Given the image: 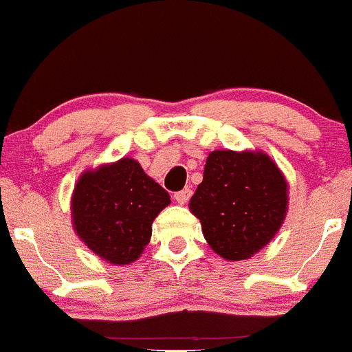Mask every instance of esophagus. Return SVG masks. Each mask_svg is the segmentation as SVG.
Masks as SVG:
<instances>
[{
  "instance_id": "34e87169",
  "label": "esophagus",
  "mask_w": 352,
  "mask_h": 352,
  "mask_svg": "<svg viewBox=\"0 0 352 352\" xmlns=\"http://www.w3.org/2000/svg\"><path fill=\"white\" fill-rule=\"evenodd\" d=\"M190 195H192V188H183V190L174 194V199H176V203L178 204H186L188 203V199H190Z\"/></svg>"
}]
</instances>
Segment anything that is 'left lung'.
<instances>
[{
    "label": "left lung",
    "instance_id": "8db88e82",
    "mask_svg": "<svg viewBox=\"0 0 352 352\" xmlns=\"http://www.w3.org/2000/svg\"><path fill=\"white\" fill-rule=\"evenodd\" d=\"M287 182L266 153L217 149L190 199L208 245L227 261L252 257L272 241L287 211Z\"/></svg>",
    "mask_w": 352,
    "mask_h": 352
}]
</instances>
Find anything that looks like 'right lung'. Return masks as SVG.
<instances>
[{
	"label": "right lung",
	"mask_w": 352,
	"mask_h": 352,
	"mask_svg": "<svg viewBox=\"0 0 352 352\" xmlns=\"http://www.w3.org/2000/svg\"><path fill=\"white\" fill-rule=\"evenodd\" d=\"M170 197L133 158L86 170L72 195V223L96 256L130 264L151 238V223Z\"/></svg>",
	"instance_id": "add662e5"
}]
</instances>
